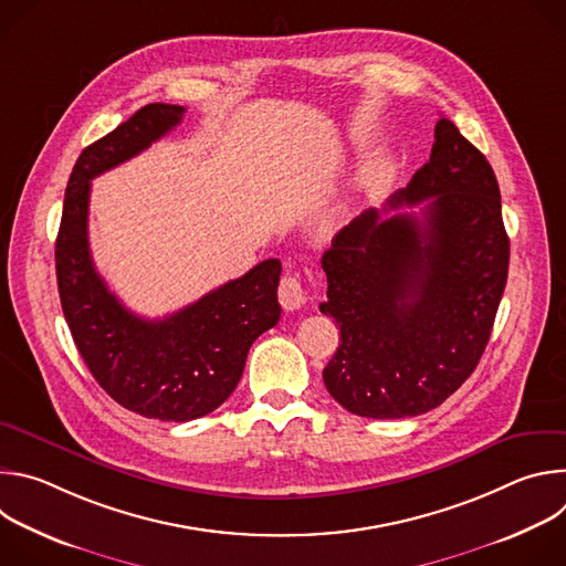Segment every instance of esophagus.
I'll return each instance as SVG.
<instances>
[{
	"label": "esophagus",
	"mask_w": 566,
	"mask_h": 566,
	"mask_svg": "<svg viewBox=\"0 0 566 566\" xmlns=\"http://www.w3.org/2000/svg\"><path fill=\"white\" fill-rule=\"evenodd\" d=\"M277 297H280V304H282L286 311H295V308H300V306L306 302L304 286H302V282H300L295 275H284V277L280 280Z\"/></svg>",
	"instance_id": "34e87169"
}]
</instances>
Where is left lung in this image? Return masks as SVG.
Returning a JSON list of instances; mask_svg holds the SVG:
<instances>
[{"mask_svg":"<svg viewBox=\"0 0 566 566\" xmlns=\"http://www.w3.org/2000/svg\"><path fill=\"white\" fill-rule=\"evenodd\" d=\"M365 210L322 255L325 315L340 345L322 371L340 406L367 419L417 417L454 394L489 345L511 244L495 172L452 120L387 210Z\"/></svg>","mask_w":566,"mask_h":566,"instance_id":"obj_1","label":"left lung"}]
</instances>
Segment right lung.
Returning <instances> with one entry per match:
<instances>
[{"label": "right lung", "instance_id": "add662e5", "mask_svg": "<svg viewBox=\"0 0 566 566\" xmlns=\"http://www.w3.org/2000/svg\"><path fill=\"white\" fill-rule=\"evenodd\" d=\"M151 103L77 156L55 239V275L73 343L123 408L158 421L210 415L237 387L251 345L277 325L282 264L266 260L164 319L132 313L98 275L90 251L92 179L125 164L184 118Z\"/></svg>", "mask_w": 566, "mask_h": 566}]
</instances>
